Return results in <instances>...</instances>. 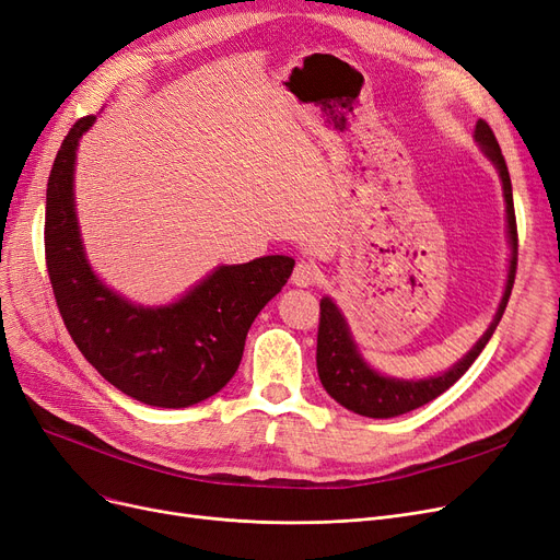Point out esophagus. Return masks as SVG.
Listing matches in <instances>:
<instances>
[{
  "mask_svg": "<svg viewBox=\"0 0 560 560\" xmlns=\"http://www.w3.org/2000/svg\"><path fill=\"white\" fill-rule=\"evenodd\" d=\"M318 267L314 265V262H306V260H300L298 265H295V269H293V277H291V281L298 285V288H308V285H314L316 281H318Z\"/></svg>",
  "mask_w": 560,
  "mask_h": 560,
  "instance_id": "obj_1",
  "label": "esophagus"
}]
</instances>
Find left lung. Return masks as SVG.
Returning <instances> with one entry per match:
<instances>
[{"label":"left lung","mask_w":560,"mask_h":560,"mask_svg":"<svg viewBox=\"0 0 560 560\" xmlns=\"http://www.w3.org/2000/svg\"><path fill=\"white\" fill-rule=\"evenodd\" d=\"M475 142L480 144L482 154L493 163L495 173L501 177L503 186V198H505V221H508V244H510V265H508V279H505V291L501 298L499 308H495L493 320L487 327V332L475 341V346L468 353L450 369L441 371V374H433L427 378H392L381 374L374 366H371L353 339L350 332L348 320L341 314L337 302L325 295L320 300V325H318V348H316V366L323 387L327 395L332 397L343 408L358 412L364 418H376L387 420L404 416L408 410H416L436 397H441L447 387L457 383L468 366L478 360V355L489 343L491 335L499 327L503 312L508 306L514 272H516V219H514V202H512V182L505 159L501 154L499 140H495L493 131L489 129L487 121L475 124Z\"/></svg>","instance_id":"1"}]
</instances>
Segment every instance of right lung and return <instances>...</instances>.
<instances>
[{
    "label": "right lung",
    "mask_w": 560,
    "mask_h": 560,
    "mask_svg": "<svg viewBox=\"0 0 560 560\" xmlns=\"http://www.w3.org/2000/svg\"><path fill=\"white\" fill-rule=\"evenodd\" d=\"M96 115L73 124L46 194V262L52 293L85 360L124 395L156 408L210 399L235 376L246 332L293 275L291 256L219 265L177 300L142 306L119 295L88 260L75 212V156Z\"/></svg>",
    "instance_id": "1"
}]
</instances>
